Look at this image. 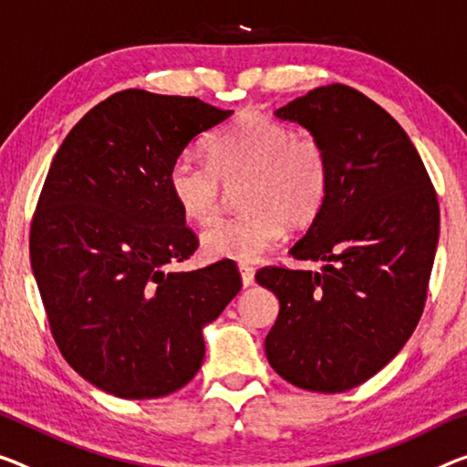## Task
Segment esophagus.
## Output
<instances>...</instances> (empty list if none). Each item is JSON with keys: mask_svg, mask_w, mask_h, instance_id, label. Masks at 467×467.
<instances>
[{"mask_svg": "<svg viewBox=\"0 0 467 467\" xmlns=\"http://www.w3.org/2000/svg\"><path fill=\"white\" fill-rule=\"evenodd\" d=\"M238 269H240L244 288H248V285H253V284H254V269L250 267V265H240Z\"/></svg>", "mask_w": 467, "mask_h": 467, "instance_id": "esophagus-1", "label": "esophagus"}]
</instances>
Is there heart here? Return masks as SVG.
Segmentation results:
<instances>
[{
    "mask_svg": "<svg viewBox=\"0 0 467 467\" xmlns=\"http://www.w3.org/2000/svg\"><path fill=\"white\" fill-rule=\"evenodd\" d=\"M242 192L240 217L223 219L202 234V250L217 261H256L290 227L311 225L329 190L327 152L313 135L246 114L211 143V162L185 152L169 169V190L185 217L206 225L219 217L223 183Z\"/></svg>",
    "mask_w": 467,
    "mask_h": 467,
    "instance_id": "obj_1",
    "label": "heart"
}]
</instances>
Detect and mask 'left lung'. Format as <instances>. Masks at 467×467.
I'll return each mask as SVG.
<instances>
[{"label":"left lung","instance_id":"1","mask_svg":"<svg viewBox=\"0 0 467 467\" xmlns=\"http://www.w3.org/2000/svg\"><path fill=\"white\" fill-rule=\"evenodd\" d=\"M275 117L324 143V209L290 248L321 271L263 267L279 298L265 355L298 389L344 392L376 376L424 311L441 213L418 150L382 106L348 85L292 99Z\"/></svg>","mask_w":467,"mask_h":467}]
</instances>
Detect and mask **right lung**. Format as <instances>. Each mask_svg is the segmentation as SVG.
<instances>
[{
	"label": "right lung",
	"mask_w": 467,
	"mask_h": 467,
	"mask_svg": "<svg viewBox=\"0 0 467 467\" xmlns=\"http://www.w3.org/2000/svg\"><path fill=\"white\" fill-rule=\"evenodd\" d=\"M232 114L125 89L93 106L54 156L31 267L62 357L99 390L156 399L188 384L204 358L202 327L242 288L229 261L164 271L198 248L171 196V164Z\"/></svg>",
	"instance_id": "obj_1"
}]
</instances>
